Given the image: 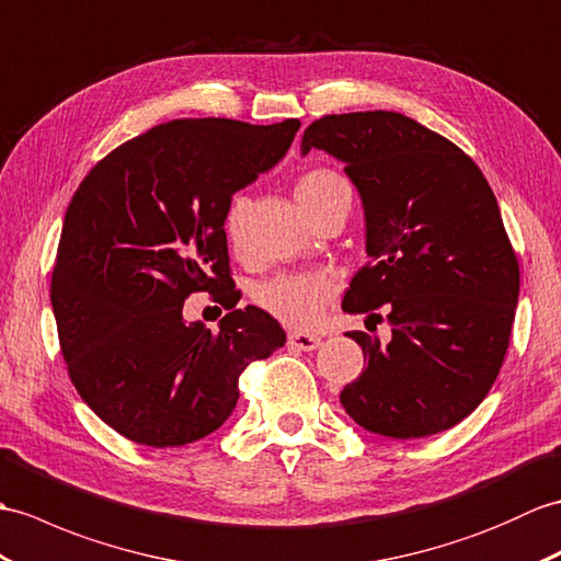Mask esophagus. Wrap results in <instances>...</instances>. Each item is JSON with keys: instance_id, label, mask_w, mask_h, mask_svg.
<instances>
[{"instance_id": "obj_1", "label": "esophagus", "mask_w": 561, "mask_h": 561, "mask_svg": "<svg viewBox=\"0 0 561 561\" xmlns=\"http://www.w3.org/2000/svg\"><path fill=\"white\" fill-rule=\"evenodd\" d=\"M289 346L296 351H312L320 346L318 334H306V332H291L289 334Z\"/></svg>"}]
</instances>
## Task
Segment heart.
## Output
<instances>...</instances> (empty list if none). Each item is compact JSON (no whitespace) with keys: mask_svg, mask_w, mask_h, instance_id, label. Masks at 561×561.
I'll return each mask as SVG.
<instances>
[{"mask_svg":"<svg viewBox=\"0 0 561 561\" xmlns=\"http://www.w3.org/2000/svg\"><path fill=\"white\" fill-rule=\"evenodd\" d=\"M334 198L351 201V191L346 181L328 167L308 169L301 179L296 181V201L310 215L316 207L330 203ZM249 201L243 195H233L229 201L225 219V237L229 245L239 249L241 227ZM336 296V279L324 270H304V272H282V275L267 279L257 286L255 301L272 318L279 320L286 328L310 330L316 328L322 318L324 308L332 304Z\"/></svg>","mask_w":561,"mask_h":561,"instance_id":"b5f03b06","label":"heart"}]
</instances>
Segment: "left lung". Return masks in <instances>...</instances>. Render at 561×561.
Here are the masks:
<instances>
[{
	"label": "left lung",
	"instance_id": "left-lung-1",
	"mask_svg": "<svg viewBox=\"0 0 561 561\" xmlns=\"http://www.w3.org/2000/svg\"><path fill=\"white\" fill-rule=\"evenodd\" d=\"M312 148L344 162L366 213L370 260L342 308L385 306L392 328L387 346L348 332L368 368L342 407L394 439L449 430L488 397L510 348L520 275L497 198L461 148L399 112L322 116L301 140Z\"/></svg>",
	"mask_w": 561,
	"mask_h": 561
}]
</instances>
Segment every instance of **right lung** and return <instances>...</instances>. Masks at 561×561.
<instances>
[{"label": "right lung", "mask_w": 561, "mask_h": 561, "mask_svg": "<svg viewBox=\"0 0 561 561\" xmlns=\"http://www.w3.org/2000/svg\"><path fill=\"white\" fill-rule=\"evenodd\" d=\"M301 122L174 119L122 142L76 188L51 272V310L76 392L126 439L181 447L225 423L239 377L284 346L270 312L239 308L221 219L275 167ZM195 290L230 312L183 320Z\"/></svg>", "instance_id": "add662e5"}]
</instances>
